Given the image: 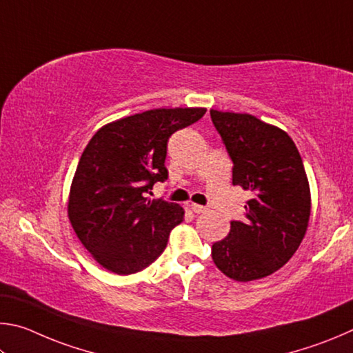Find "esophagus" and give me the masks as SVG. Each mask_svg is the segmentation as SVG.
I'll use <instances>...</instances> for the list:
<instances>
[{"label":"esophagus","instance_id":"esophagus-1","mask_svg":"<svg viewBox=\"0 0 353 353\" xmlns=\"http://www.w3.org/2000/svg\"><path fill=\"white\" fill-rule=\"evenodd\" d=\"M190 208H192V211H194L195 214H205V212H208V211H209V209H208L206 206L195 205V203H192V205H190Z\"/></svg>","mask_w":353,"mask_h":353}]
</instances>
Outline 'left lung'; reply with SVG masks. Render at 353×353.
<instances>
[{
    "instance_id": "left-lung-1",
    "label": "left lung",
    "mask_w": 353,
    "mask_h": 353,
    "mask_svg": "<svg viewBox=\"0 0 353 353\" xmlns=\"http://www.w3.org/2000/svg\"><path fill=\"white\" fill-rule=\"evenodd\" d=\"M232 161V184L250 190L245 220L212 245L214 263L239 282L262 279L299 248L310 219V188L293 139L251 114L211 110Z\"/></svg>"
}]
</instances>
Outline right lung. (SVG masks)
<instances>
[{
    "mask_svg": "<svg viewBox=\"0 0 353 353\" xmlns=\"http://www.w3.org/2000/svg\"><path fill=\"white\" fill-rule=\"evenodd\" d=\"M206 108H157L102 127L80 157L68 215L80 242L103 268L133 274L163 254L184 211L150 200L154 183L169 178L167 142L201 119Z\"/></svg>",
    "mask_w": 353,
    "mask_h": 353,
    "instance_id": "obj_1",
    "label": "right lung"
}]
</instances>
